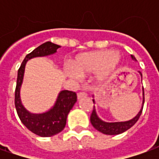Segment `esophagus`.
I'll return each mask as SVG.
<instances>
[{"label":"esophagus","mask_w":159,"mask_h":159,"mask_svg":"<svg viewBox=\"0 0 159 159\" xmlns=\"http://www.w3.org/2000/svg\"><path fill=\"white\" fill-rule=\"evenodd\" d=\"M87 96H88V93H87V92H84V91H83V92H79V93H77V98H78V99L84 98V97Z\"/></svg>","instance_id":"34e87169"}]
</instances>
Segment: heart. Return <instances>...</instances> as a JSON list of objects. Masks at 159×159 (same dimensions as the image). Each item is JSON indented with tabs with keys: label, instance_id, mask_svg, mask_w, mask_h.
I'll return each mask as SVG.
<instances>
[{
	"label": "heart",
	"instance_id": "obj_1",
	"mask_svg": "<svg viewBox=\"0 0 159 159\" xmlns=\"http://www.w3.org/2000/svg\"><path fill=\"white\" fill-rule=\"evenodd\" d=\"M119 55L109 50H101L80 54L71 63L74 71L69 75L76 77V74L84 76L89 73L96 72L100 70V77L106 78L109 76L119 62Z\"/></svg>",
	"mask_w": 159,
	"mask_h": 159
}]
</instances>
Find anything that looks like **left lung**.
<instances>
[{
	"mask_svg": "<svg viewBox=\"0 0 159 159\" xmlns=\"http://www.w3.org/2000/svg\"><path fill=\"white\" fill-rule=\"evenodd\" d=\"M132 59L136 60L134 56L131 55ZM140 73V76L142 77V74ZM144 101H145V95H144V88H143V104H142V107L139 111V113L137 114L135 117H134L133 119L129 120V121H126V122H117V123H106L103 122L102 120H100L98 116H97L96 111H95V108L93 106V110L92 111V114L90 116V122L92 123L93 128L100 131L101 133L105 134H110V135H113V134H119L121 133L125 132L126 130L130 129L133 126L134 123H136L138 119L140 118V115L142 113V110H143ZM93 102L94 103V100H93Z\"/></svg>",
	"mask_w": 159,
	"mask_h": 159,
	"instance_id": "obj_1",
	"label": "left lung"
}]
</instances>
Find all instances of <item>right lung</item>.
Wrapping results in <instances>:
<instances>
[{"label":"right lung","mask_w":159,"mask_h":159,"mask_svg":"<svg viewBox=\"0 0 159 159\" xmlns=\"http://www.w3.org/2000/svg\"><path fill=\"white\" fill-rule=\"evenodd\" d=\"M60 46L51 42L43 43L34 51L27 54L18 70V78L15 89V107L19 119L23 124L32 133L42 137L52 136L61 132L66 126L67 115L77 100L76 93L73 91L63 90L59 93L58 99L51 110L42 114L29 112L23 107L20 100V87L22 84L25 67L30 59L52 54Z\"/></svg>","instance_id":"add662e5"}]
</instances>
